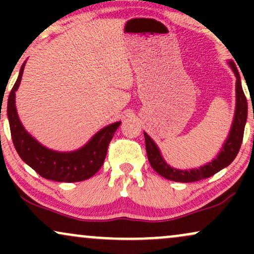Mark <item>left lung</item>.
Listing matches in <instances>:
<instances>
[{
	"label": "left lung",
	"mask_w": 254,
	"mask_h": 254,
	"mask_svg": "<svg viewBox=\"0 0 254 254\" xmlns=\"http://www.w3.org/2000/svg\"><path fill=\"white\" fill-rule=\"evenodd\" d=\"M232 66L233 71H234L235 76H237V109H235L234 121H233L232 129H230L229 136L227 138L226 143H224L222 150L218 154L217 159L210 164L203 166L200 168L190 171H180L172 168L165 162L162 159L160 150L157 149L156 144L154 143L153 139L150 138L147 133L144 132L145 139V149H147V156L149 160L151 167L155 170L160 176H162L166 179L173 180V182L180 183H192L198 182V180L205 179L214 176L215 173L220 172L222 168L227 167L233 162L238 155L239 150H240L241 143H243L244 138V130L245 124H246L247 119V99L245 97V93L241 87L240 82V75H239L238 68L233 62H229Z\"/></svg>",
	"instance_id": "1"
}]
</instances>
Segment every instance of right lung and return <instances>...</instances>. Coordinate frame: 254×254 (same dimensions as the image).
Wrapping results in <instances>:
<instances>
[{
    "label": "right lung",
    "instance_id": "right-lung-1",
    "mask_svg": "<svg viewBox=\"0 0 254 254\" xmlns=\"http://www.w3.org/2000/svg\"><path fill=\"white\" fill-rule=\"evenodd\" d=\"M24 65L8 98L7 115L14 147L20 157L40 177L60 183L82 182L94 176L103 166L107 148L121 122L111 124L93 137L83 148L72 153H57L43 147L26 132L15 109V92L21 81Z\"/></svg>",
    "mask_w": 254,
    "mask_h": 254
}]
</instances>
